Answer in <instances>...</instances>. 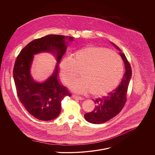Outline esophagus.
<instances>
[{
  "label": "esophagus",
  "instance_id": "obj_1",
  "mask_svg": "<svg viewBox=\"0 0 155 155\" xmlns=\"http://www.w3.org/2000/svg\"><path fill=\"white\" fill-rule=\"evenodd\" d=\"M72 97L74 99H78V100H82L83 99V98H82L81 97L77 96L76 95H72Z\"/></svg>",
  "mask_w": 155,
  "mask_h": 155
}]
</instances>
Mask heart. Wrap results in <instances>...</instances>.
<instances>
[{
	"mask_svg": "<svg viewBox=\"0 0 155 155\" xmlns=\"http://www.w3.org/2000/svg\"><path fill=\"white\" fill-rule=\"evenodd\" d=\"M59 69L63 82L69 84L81 71L82 78L71 85L78 94L92 92L102 96L114 90L124 72L123 60L117 53L107 48L90 45L74 51L71 56L64 57Z\"/></svg>",
	"mask_w": 155,
	"mask_h": 155,
	"instance_id": "1",
	"label": "heart"
}]
</instances>
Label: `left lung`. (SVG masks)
Segmentation results:
<instances>
[{
	"label": "left lung",
	"instance_id": "1",
	"mask_svg": "<svg viewBox=\"0 0 155 155\" xmlns=\"http://www.w3.org/2000/svg\"><path fill=\"white\" fill-rule=\"evenodd\" d=\"M113 44L117 50H120L116 45ZM120 54L125 65L126 71L124 76L119 86L113 92L106 97L94 100L96 104L94 110L91 113H86L84 115L85 120L91 123L102 124L111 120L120 113L126 104L128 87L132 71L130 64L125 54L122 53H120Z\"/></svg>",
	"mask_w": 155,
	"mask_h": 155
}]
</instances>
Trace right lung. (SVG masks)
<instances>
[{"label":"right lung","instance_id":"1","mask_svg":"<svg viewBox=\"0 0 155 155\" xmlns=\"http://www.w3.org/2000/svg\"><path fill=\"white\" fill-rule=\"evenodd\" d=\"M72 41L73 37H69ZM65 37L48 35L35 39L21 51L15 62L13 76L16 94L20 102L31 115L42 120L54 119L61 111V102L64 97H71L66 87L57 80L58 64L53 75L43 83L34 81L30 75V67L34 54L42 52H56L57 63L67 48Z\"/></svg>","mask_w":155,"mask_h":155}]
</instances>
